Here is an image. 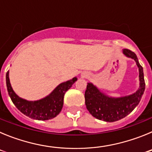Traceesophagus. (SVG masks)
<instances>
[{
  "label": "esophagus",
  "mask_w": 152,
  "mask_h": 152,
  "mask_svg": "<svg viewBox=\"0 0 152 152\" xmlns=\"http://www.w3.org/2000/svg\"><path fill=\"white\" fill-rule=\"evenodd\" d=\"M88 73H86V72H84V73L81 74V77H87L88 76Z\"/></svg>",
  "instance_id": "obj_1"
}]
</instances>
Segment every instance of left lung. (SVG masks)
Instances as JSON below:
<instances>
[{
  "label": "left lung",
  "instance_id": "1",
  "mask_svg": "<svg viewBox=\"0 0 152 152\" xmlns=\"http://www.w3.org/2000/svg\"><path fill=\"white\" fill-rule=\"evenodd\" d=\"M123 52L126 57L133 59L136 63L139 68V87L132 94L114 97L106 94L93 83H88L84 94L86 107L94 117L100 120L112 123L126 117L138 106L144 94L145 83L143 68L133 52L124 49Z\"/></svg>",
  "mask_w": 152,
  "mask_h": 152
}]
</instances>
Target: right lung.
<instances>
[{
  "label": "right lung",
  "mask_w": 152,
  "mask_h": 152,
  "mask_svg": "<svg viewBox=\"0 0 152 152\" xmlns=\"http://www.w3.org/2000/svg\"><path fill=\"white\" fill-rule=\"evenodd\" d=\"M76 77L61 83L49 95L37 100H27L20 97L14 92L9 78V71L6 74L8 94L19 110L28 117L37 120H49L58 116L64 103V94L77 81Z\"/></svg>",
  "instance_id": "obj_1"
}]
</instances>
